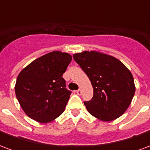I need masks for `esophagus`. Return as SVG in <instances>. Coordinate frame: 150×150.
I'll return each instance as SVG.
<instances>
[{"label":"esophagus","instance_id":"34e87169","mask_svg":"<svg viewBox=\"0 0 150 150\" xmlns=\"http://www.w3.org/2000/svg\"><path fill=\"white\" fill-rule=\"evenodd\" d=\"M75 92L77 93V95H79V96H80V95L82 94V90H81V89H78V90L75 91Z\"/></svg>","mask_w":150,"mask_h":150}]
</instances>
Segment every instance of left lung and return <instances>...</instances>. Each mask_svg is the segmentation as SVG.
I'll return each instance as SVG.
<instances>
[{
    "instance_id": "8db88e82",
    "label": "left lung",
    "mask_w": 150,
    "mask_h": 150,
    "mask_svg": "<svg viewBox=\"0 0 150 150\" xmlns=\"http://www.w3.org/2000/svg\"><path fill=\"white\" fill-rule=\"evenodd\" d=\"M73 59L93 88L92 99L84 101L89 113L104 121L120 117L135 94L134 80L129 69L112 56L96 51L75 54Z\"/></svg>"
}]
</instances>
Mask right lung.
I'll return each instance as SVG.
<instances>
[{
	"instance_id": "obj_1",
	"label": "right lung",
	"mask_w": 150,
	"mask_h": 150,
	"mask_svg": "<svg viewBox=\"0 0 150 150\" xmlns=\"http://www.w3.org/2000/svg\"><path fill=\"white\" fill-rule=\"evenodd\" d=\"M71 61L67 53L53 51L35 59L18 75L15 93L31 119L47 123L64 111L71 91L62 76Z\"/></svg>"
}]
</instances>
